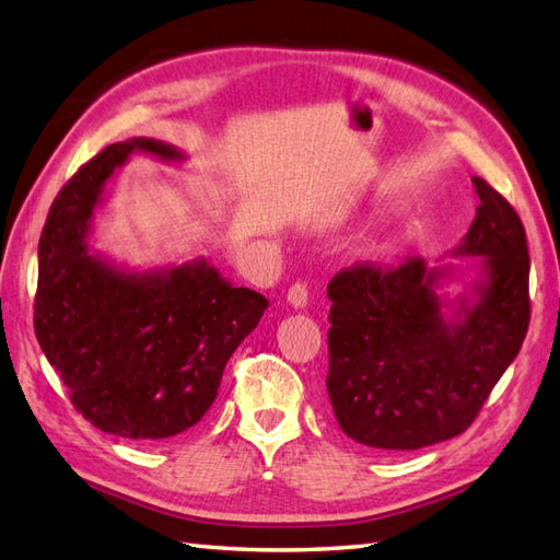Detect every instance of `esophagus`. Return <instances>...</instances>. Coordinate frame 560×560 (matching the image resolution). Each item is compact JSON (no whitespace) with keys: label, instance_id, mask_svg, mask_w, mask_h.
<instances>
[{"label":"esophagus","instance_id":"1","mask_svg":"<svg viewBox=\"0 0 560 560\" xmlns=\"http://www.w3.org/2000/svg\"><path fill=\"white\" fill-rule=\"evenodd\" d=\"M288 302L294 308H304L308 304V290H306L304 282H294L292 284L290 292H288Z\"/></svg>","mask_w":560,"mask_h":560}]
</instances>
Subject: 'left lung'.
Returning <instances> with one entry per match:
<instances>
[{
  "label": "left lung",
  "mask_w": 560,
  "mask_h": 560,
  "mask_svg": "<svg viewBox=\"0 0 560 560\" xmlns=\"http://www.w3.org/2000/svg\"><path fill=\"white\" fill-rule=\"evenodd\" d=\"M477 218L451 256L479 258V276L448 300L455 266L407 258L397 268L359 264L328 284V397L352 441L417 451L459 436L529 326V252L523 220L481 177Z\"/></svg>",
  "instance_id": "obj_1"
}]
</instances>
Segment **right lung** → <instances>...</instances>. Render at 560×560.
I'll return each instance as SVG.
<instances>
[{
	"label": "right lung",
	"mask_w": 560,
	"mask_h": 560,
	"mask_svg": "<svg viewBox=\"0 0 560 560\" xmlns=\"http://www.w3.org/2000/svg\"><path fill=\"white\" fill-rule=\"evenodd\" d=\"M133 153L186 160L175 145L139 136L107 145L67 182L37 246L35 335L93 427L163 441L203 419L268 300L234 288L203 256L133 270L91 252L105 184Z\"/></svg>",
	"instance_id": "1"
}]
</instances>
